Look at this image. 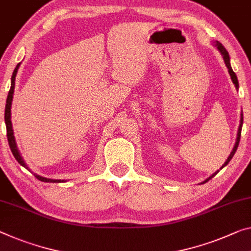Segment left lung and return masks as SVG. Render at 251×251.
Instances as JSON below:
<instances>
[{
	"instance_id": "1",
	"label": "left lung",
	"mask_w": 251,
	"mask_h": 251,
	"mask_svg": "<svg viewBox=\"0 0 251 251\" xmlns=\"http://www.w3.org/2000/svg\"><path fill=\"white\" fill-rule=\"evenodd\" d=\"M213 46H215V47L218 48V50L220 51V53H221L222 55V57H223V60H225V64H226V68H228V72H229V74H230V77H231V80H232L233 82V84H234V86H236V88L238 90L239 88V83H238V78H237V75L234 74V72L232 71V68H231V64H230V57H229V53H228V51H226V49L223 47L222 46V44L221 42H219V41H213ZM242 123H244V115H242V112H241V117H240V125H239V129H238V133H237V140H236V144H234V147H233V149H232V151H231V153L229 155V157H228V159L226 160V163L222 165V167L220 168V169H222L223 167H226V165L229 164V161L232 159V157H233V155L234 153H236V151H237V148H238V146H239V141H240V137H241V129H242ZM220 169L218 172H215L214 174H212L210 177H207V178L205 179V180H203V182L201 183V184H204V183H206L207 180H210L212 177H214L215 175L218 174V173L220 172Z\"/></svg>"
}]
</instances>
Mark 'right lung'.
Returning a JSON list of instances; mask_svg holds the SVG:
<instances>
[{"label":"right lung","instance_id":"right-lung-1","mask_svg":"<svg viewBox=\"0 0 251 251\" xmlns=\"http://www.w3.org/2000/svg\"><path fill=\"white\" fill-rule=\"evenodd\" d=\"M20 64L21 63H19L17 65V67L14 68L12 77H11V88H10L9 94H7V99H6L4 120H5V126H6L7 141H9L11 151H12L13 156H14L15 159H17L18 163L20 164L21 166H23V167H25V168L28 169V171H30L28 166H26V164L25 163V160H23L21 153H20V151H19V149L17 147V142H15V138H14V133H13V129H12V122H11V106H12V101H13L15 76H17V73H18L19 67H20ZM33 175L36 176V178H38L39 180H41V182H45V183H64V182H66V180H65V179H51V178H47V177H42L40 175L36 174V173H33Z\"/></svg>","mask_w":251,"mask_h":251}]
</instances>
